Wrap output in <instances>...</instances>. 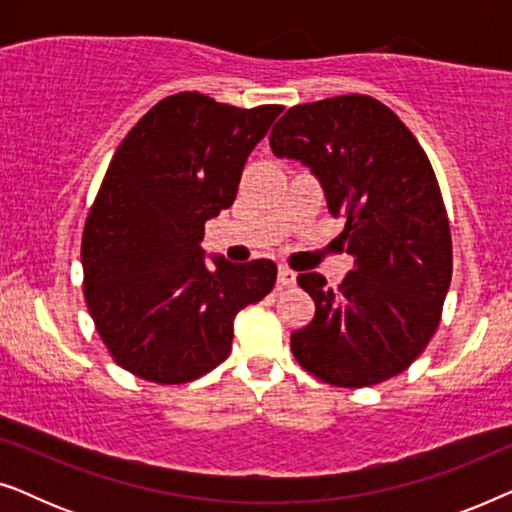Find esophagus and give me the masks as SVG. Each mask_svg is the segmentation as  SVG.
<instances>
[{"label":"esophagus","instance_id":"esophagus-1","mask_svg":"<svg viewBox=\"0 0 512 512\" xmlns=\"http://www.w3.org/2000/svg\"><path fill=\"white\" fill-rule=\"evenodd\" d=\"M277 284H279V289H289V286L296 284V272L286 268V265H279Z\"/></svg>","mask_w":512,"mask_h":512}]
</instances>
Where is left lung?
<instances>
[{"mask_svg":"<svg viewBox=\"0 0 512 512\" xmlns=\"http://www.w3.org/2000/svg\"><path fill=\"white\" fill-rule=\"evenodd\" d=\"M272 153L310 167L328 212L345 219L354 270L338 289L298 275L314 319L291 333L307 373L335 387H373L403 373L440 324L452 279L443 195L422 146L368 95L298 104L270 132Z\"/></svg>","mask_w":512,"mask_h":512,"instance_id":"1","label":"left lung"}]
</instances>
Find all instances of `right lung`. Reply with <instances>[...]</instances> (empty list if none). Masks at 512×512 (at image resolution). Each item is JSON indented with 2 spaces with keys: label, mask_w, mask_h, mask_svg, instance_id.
Segmentation results:
<instances>
[{
  "label": "right lung",
  "mask_w": 512,
  "mask_h": 512,
  "mask_svg": "<svg viewBox=\"0 0 512 512\" xmlns=\"http://www.w3.org/2000/svg\"><path fill=\"white\" fill-rule=\"evenodd\" d=\"M277 104L237 109L165 97L111 158L81 242L83 296L118 366L156 384L198 380L228 359L237 312L272 291L268 258L212 256L205 223L233 205Z\"/></svg>",
  "instance_id": "obj_1"
}]
</instances>
